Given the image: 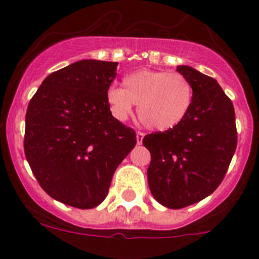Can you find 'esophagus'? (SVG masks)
<instances>
[{
    "label": "esophagus",
    "mask_w": 259,
    "mask_h": 259,
    "mask_svg": "<svg viewBox=\"0 0 259 259\" xmlns=\"http://www.w3.org/2000/svg\"><path fill=\"white\" fill-rule=\"evenodd\" d=\"M145 135L143 134V132H137L136 134V141H137V145H141L143 144V139Z\"/></svg>",
    "instance_id": "obj_1"
}]
</instances>
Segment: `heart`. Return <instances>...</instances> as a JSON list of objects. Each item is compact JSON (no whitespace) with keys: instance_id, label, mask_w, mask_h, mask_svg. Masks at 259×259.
I'll return each mask as SVG.
<instances>
[{"instance_id":"obj_1","label":"heart","mask_w":259,"mask_h":259,"mask_svg":"<svg viewBox=\"0 0 259 259\" xmlns=\"http://www.w3.org/2000/svg\"><path fill=\"white\" fill-rule=\"evenodd\" d=\"M109 109L118 120H125L137 105V118L148 130H172L188 115L193 87L184 75L166 70H140L123 79V88L110 87Z\"/></svg>"}]
</instances>
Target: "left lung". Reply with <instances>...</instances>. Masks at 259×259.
<instances>
[{
    "mask_svg": "<svg viewBox=\"0 0 259 259\" xmlns=\"http://www.w3.org/2000/svg\"><path fill=\"white\" fill-rule=\"evenodd\" d=\"M176 70L193 87L188 115L172 130L143 139L152 155L150 192L168 209L189 206L218 188L237 145L235 109L218 81L189 66Z\"/></svg>",
    "mask_w": 259,
    "mask_h": 259,
    "instance_id": "obj_1",
    "label": "left lung"
}]
</instances>
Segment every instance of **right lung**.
I'll return each mask as SVG.
<instances>
[{"label": "right lung", "instance_id": "1", "mask_svg": "<svg viewBox=\"0 0 259 259\" xmlns=\"http://www.w3.org/2000/svg\"><path fill=\"white\" fill-rule=\"evenodd\" d=\"M116 66L75 62L45 77L27 107V161L41 188L65 205L98 206L136 145L134 130L111 115L106 101Z\"/></svg>", "mask_w": 259, "mask_h": 259}]
</instances>
